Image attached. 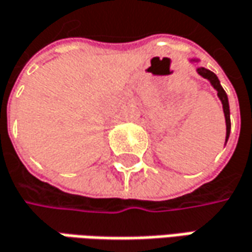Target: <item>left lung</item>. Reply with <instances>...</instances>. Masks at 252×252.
<instances>
[{"label":"left lung","mask_w":252,"mask_h":252,"mask_svg":"<svg viewBox=\"0 0 252 252\" xmlns=\"http://www.w3.org/2000/svg\"><path fill=\"white\" fill-rule=\"evenodd\" d=\"M189 63H198V60H189ZM197 72L200 74L202 78H205V80H208V81H210V84L214 87V90H217V95H218V98H220V99H221V102H222V110H224V117H225V126H227V135H225V142H227L229 137V129H231L228 96H227V94H225L224 88L221 87L218 77L215 75L213 71H210V69H207V68H204V67H198L197 68Z\"/></svg>","instance_id":"8db88e82"}]
</instances>
